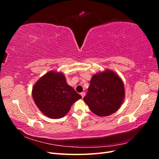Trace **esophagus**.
I'll return each instance as SVG.
<instances>
[{
  "mask_svg": "<svg viewBox=\"0 0 159 159\" xmlns=\"http://www.w3.org/2000/svg\"><path fill=\"white\" fill-rule=\"evenodd\" d=\"M80 95H81V97H82V98H84V97L85 95V92H81V93H80Z\"/></svg>",
  "mask_w": 159,
  "mask_h": 159,
  "instance_id": "1",
  "label": "esophagus"
}]
</instances>
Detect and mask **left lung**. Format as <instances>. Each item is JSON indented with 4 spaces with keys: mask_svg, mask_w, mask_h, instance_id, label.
Masks as SVG:
<instances>
[{
    "mask_svg": "<svg viewBox=\"0 0 159 159\" xmlns=\"http://www.w3.org/2000/svg\"><path fill=\"white\" fill-rule=\"evenodd\" d=\"M124 98L123 81L114 71L107 70L92 76L84 100L91 111L103 117L117 111Z\"/></svg>",
    "mask_w": 159,
    "mask_h": 159,
    "instance_id": "8db88e82",
    "label": "left lung"
}]
</instances>
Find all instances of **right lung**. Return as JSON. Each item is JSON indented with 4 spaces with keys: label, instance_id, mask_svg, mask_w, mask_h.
Wrapping results in <instances>:
<instances>
[{
    "label": "right lung",
    "instance_id": "right-lung-1",
    "mask_svg": "<svg viewBox=\"0 0 159 159\" xmlns=\"http://www.w3.org/2000/svg\"><path fill=\"white\" fill-rule=\"evenodd\" d=\"M32 94L40 111L52 119L64 117L71 105L81 98L67 84L64 74L53 71L48 72L37 81Z\"/></svg>",
    "mask_w": 159,
    "mask_h": 159
}]
</instances>
